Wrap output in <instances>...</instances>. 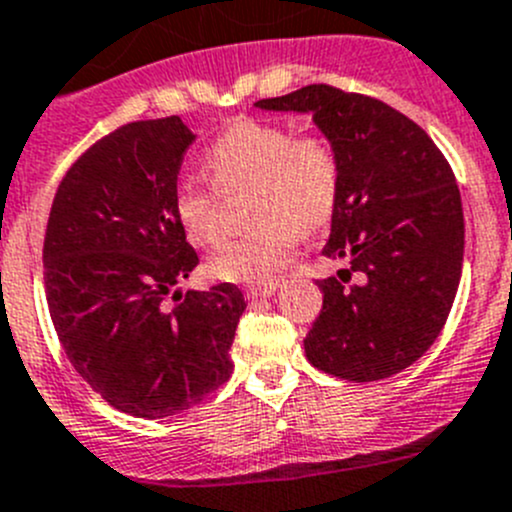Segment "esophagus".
<instances>
[{
  "instance_id": "34e87169",
  "label": "esophagus",
  "mask_w": 512,
  "mask_h": 512,
  "mask_svg": "<svg viewBox=\"0 0 512 512\" xmlns=\"http://www.w3.org/2000/svg\"><path fill=\"white\" fill-rule=\"evenodd\" d=\"M276 294V284L271 281V284H253V286H246V299L256 301V299H269V296Z\"/></svg>"
}]
</instances>
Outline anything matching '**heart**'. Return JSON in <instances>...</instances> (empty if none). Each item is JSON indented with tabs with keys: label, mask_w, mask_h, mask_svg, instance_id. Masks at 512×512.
<instances>
[{
	"label": "heart",
	"mask_w": 512,
	"mask_h": 512,
	"mask_svg": "<svg viewBox=\"0 0 512 512\" xmlns=\"http://www.w3.org/2000/svg\"><path fill=\"white\" fill-rule=\"evenodd\" d=\"M213 183L180 180L173 208L198 246L223 238L221 193L256 186L251 216L259 226L228 241L211 259V274L233 284H266L291 259L301 233L332 221L342 191V158L326 135H294L286 125L238 120L206 155Z\"/></svg>",
	"instance_id": "1"
}]
</instances>
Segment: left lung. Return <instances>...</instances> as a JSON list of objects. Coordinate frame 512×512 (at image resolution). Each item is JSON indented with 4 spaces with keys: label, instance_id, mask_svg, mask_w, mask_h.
<instances>
[{
    "label": "left lung",
    "instance_id": "obj_1",
    "mask_svg": "<svg viewBox=\"0 0 512 512\" xmlns=\"http://www.w3.org/2000/svg\"><path fill=\"white\" fill-rule=\"evenodd\" d=\"M309 113L342 158V191L324 256L344 261L304 339L316 369L377 382L440 337L462 274L465 221L455 173L430 135L387 102L332 85L259 100Z\"/></svg>",
    "mask_w": 512,
    "mask_h": 512
}]
</instances>
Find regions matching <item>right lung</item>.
I'll return each instance as SVG.
<instances>
[{
  "label": "right lung",
  "instance_id": "obj_1",
  "mask_svg": "<svg viewBox=\"0 0 512 512\" xmlns=\"http://www.w3.org/2000/svg\"><path fill=\"white\" fill-rule=\"evenodd\" d=\"M196 135L178 115L97 140L57 186L45 289L62 349L115 410L158 420L228 382L246 301L238 286H175L198 253L175 218L178 170Z\"/></svg>",
  "mask_w": 512,
  "mask_h": 512
}]
</instances>
